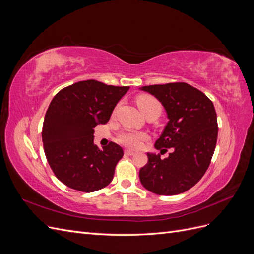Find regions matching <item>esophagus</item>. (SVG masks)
Listing matches in <instances>:
<instances>
[{
    "mask_svg": "<svg viewBox=\"0 0 254 254\" xmlns=\"http://www.w3.org/2000/svg\"><path fill=\"white\" fill-rule=\"evenodd\" d=\"M125 155L126 156H134L135 152L132 150H125Z\"/></svg>",
    "mask_w": 254,
    "mask_h": 254,
    "instance_id": "34e87169",
    "label": "esophagus"
}]
</instances>
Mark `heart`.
I'll use <instances>...</instances> for the list:
<instances>
[{
	"label": "heart",
	"instance_id": "1",
	"mask_svg": "<svg viewBox=\"0 0 254 254\" xmlns=\"http://www.w3.org/2000/svg\"><path fill=\"white\" fill-rule=\"evenodd\" d=\"M136 104L139 106L140 110L143 112L144 115L147 114L151 111H157L161 113L162 107H161L160 102L155 97L149 95H141L137 97ZM149 140V135L145 132L135 131V130L126 129L123 130L118 134V141L125 147L131 148V149H139L141 148L144 142Z\"/></svg>",
	"mask_w": 254,
	"mask_h": 254
}]
</instances>
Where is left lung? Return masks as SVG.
<instances>
[{
    "label": "left lung",
    "mask_w": 254,
    "mask_h": 254,
    "mask_svg": "<svg viewBox=\"0 0 254 254\" xmlns=\"http://www.w3.org/2000/svg\"><path fill=\"white\" fill-rule=\"evenodd\" d=\"M166 110L168 123L155 143L157 149L174 151L165 159L147 153L139 177L142 186L157 195H178L202 178L216 147L217 115L211 99L186 82L142 87Z\"/></svg>",
    "instance_id": "8db88e82"
}]
</instances>
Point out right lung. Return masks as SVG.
<instances>
[{"label": "right lung", "mask_w": 254, "mask_h": 254, "mask_svg": "<svg viewBox=\"0 0 254 254\" xmlns=\"http://www.w3.org/2000/svg\"><path fill=\"white\" fill-rule=\"evenodd\" d=\"M128 90L89 79L64 88L52 99L42 126L43 148L53 173L66 187L91 193L112 181L124 151L113 142L99 149L94 128L109 121Z\"/></svg>", "instance_id": "add662e5"}]
</instances>
